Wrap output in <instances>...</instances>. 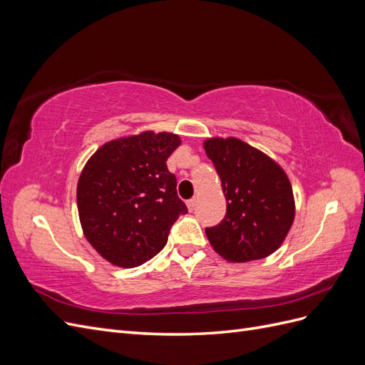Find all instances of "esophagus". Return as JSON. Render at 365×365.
<instances>
[{"instance_id": "34e87169", "label": "esophagus", "mask_w": 365, "mask_h": 365, "mask_svg": "<svg viewBox=\"0 0 365 365\" xmlns=\"http://www.w3.org/2000/svg\"><path fill=\"white\" fill-rule=\"evenodd\" d=\"M187 207H189L190 212H193L195 207H196V197H192V200L187 201Z\"/></svg>"}]
</instances>
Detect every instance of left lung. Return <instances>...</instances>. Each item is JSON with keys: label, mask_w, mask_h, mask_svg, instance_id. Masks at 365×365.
<instances>
[{"label": "left lung", "mask_w": 365, "mask_h": 365, "mask_svg": "<svg viewBox=\"0 0 365 365\" xmlns=\"http://www.w3.org/2000/svg\"><path fill=\"white\" fill-rule=\"evenodd\" d=\"M227 200L225 217L205 235L230 262L263 259L277 250L294 220L288 176L263 152L237 138L205 141Z\"/></svg>", "instance_id": "obj_1"}]
</instances>
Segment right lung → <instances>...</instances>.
Returning a JSON list of instances; mask_svg holds the SVG:
<instances>
[{
    "label": "right lung",
    "instance_id": "right-lung-1",
    "mask_svg": "<svg viewBox=\"0 0 365 365\" xmlns=\"http://www.w3.org/2000/svg\"><path fill=\"white\" fill-rule=\"evenodd\" d=\"M178 135L143 132L106 143L86 163L77 184V208L85 237L117 267L134 268L168 244L185 215L168 158Z\"/></svg>",
    "mask_w": 365,
    "mask_h": 365
}]
</instances>
